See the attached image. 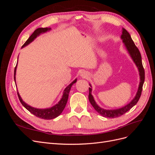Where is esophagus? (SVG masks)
<instances>
[{
  "label": "esophagus",
  "mask_w": 155,
  "mask_h": 155,
  "mask_svg": "<svg viewBox=\"0 0 155 155\" xmlns=\"http://www.w3.org/2000/svg\"><path fill=\"white\" fill-rule=\"evenodd\" d=\"M80 76L82 78H87L88 77V74L87 72H85V71L81 72V74H80Z\"/></svg>",
  "instance_id": "1"
}]
</instances>
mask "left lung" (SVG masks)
Instances as JSON below:
<instances>
[{"mask_svg": "<svg viewBox=\"0 0 155 155\" xmlns=\"http://www.w3.org/2000/svg\"><path fill=\"white\" fill-rule=\"evenodd\" d=\"M121 38L123 39V43H124L126 46V48L127 49L129 54L131 56V58H132L134 62L135 63L136 65H137L138 68L139 72H140V85H139L138 92L137 93V95H136L134 99L131 101L129 104L125 105V107H121L118 109H114V110H106L104 109H102V108L98 106L96 103L95 102L94 100L93 96L91 94L92 88H89L88 100L91 105L93 106L94 108V109L98 112V113H100L103 116L106 117V118H117V117L121 116V115L124 114L125 112L129 111L131 108L134 107L136 104H137V102L138 101L140 97L142 94V87H143V85L145 80V71H144V68L143 67V64L142 62L141 54H140L138 48L136 46L135 44L134 43L133 39H131V37L129 34V32L124 28H123L122 35L121 36Z\"/></svg>", "mask_w": 155, "mask_h": 155, "instance_id": "1", "label": "left lung"}]
</instances>
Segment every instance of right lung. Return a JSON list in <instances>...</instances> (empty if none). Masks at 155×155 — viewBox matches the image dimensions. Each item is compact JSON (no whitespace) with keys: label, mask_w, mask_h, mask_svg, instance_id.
Here are the masks:
<instances>
[{"label":"right lung","mask_w":155,"mask_h":155,"mask_svg":"<svg viewBox=\"0 0 155 155\" xmlns=\"http://www.w3.org/2000/svg\"><path fill=\"white\" fill-rule=\"evenodd\" d=\"M50 29H51L50 28H47V27L46 28H39L36 29L34 31V33H33V34L30 35L28 39L25 42V43L22 45V48H23L24 46L30 44L31 42H32L36 38L37 36H38L39 34H41V33H45L48 30H50ZM16 68H17V65L15 68V70H14V80L15 81ZM76 81H77V79H75L73 82L70 83V85L64 89L61 100L59 101L58 104H56L55 106H54L52 107L49 108V109H35V108H34V107H31V106L27 105L26 103H25L22 100L19 94H18V92H17V95L18 97V99H19L22 105L24 106L28 110L30 111L31 114H33L35 116L38 117V118H41V119L51 120V119L56 118V117H58L63 112L65 106H66V105H67L70 88H71V87L73 85V84L76 83Z\"/></svg>","instance_id":"obj_1"}]
</instances>
